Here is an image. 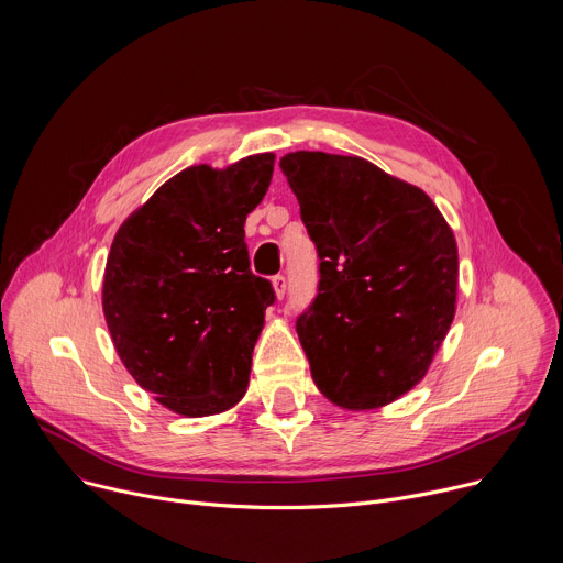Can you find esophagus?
I'll return each instance as SVG.
<instances>
[{
	"label": "esophagus",
	"mask_w": 563,
	"mask_h": 563,
	"mask_svg": "<svg viewBox=\"0 0 563 563\" xmlns=\"http://www.w3.org/2000/svg\"><path fill=\"white\" fill-rule=\"evenodd\" d=\"M272 283H274V289H276V296H278V298H283V296H285V294H287V278H285V276H283V274H276V276H274V280H272Z\"/></svg>",
	"instance_id": "1"
}]
</instances>
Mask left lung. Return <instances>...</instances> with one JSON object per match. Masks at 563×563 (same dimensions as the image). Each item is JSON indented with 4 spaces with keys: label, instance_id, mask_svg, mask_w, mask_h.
I'll use <instances>...</instances> for the list:
<instances>
[{
    "label": "left lung",
    "instance_id": "left-lung-1",
    "mask_svg": "<svg viewBox=\"0 0 563 563\" xmlns=\"http://www.w3.org/2000/svg\"><path fill=\"white\" fill-rule=\"evenodd\" d=\"M280 169L318 256L296 318L311 378L345 410L385 406L423 378L452 325V229L421 189L363 157L296 151Z\"/></svg>",
    "mask_w": 563,
    "mask_h": 563
}]
</instances>
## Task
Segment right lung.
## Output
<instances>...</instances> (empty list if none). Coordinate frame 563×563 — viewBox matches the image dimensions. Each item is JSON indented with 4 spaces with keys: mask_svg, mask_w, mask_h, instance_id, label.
<instances>
[{
    "mask_svg": "<svg viewBox=\"0 0 563 563\" xmlns=\"http://www.w3.org/2000/svg\"><path fill=\"white\" fill-rule=\"evenodd\" d=\"M272 174L274 153L222 172L189 167L113 238L102 285L113 345L137 385L178 415L229 410L247 389L276 291L250 269L245 220Z\"/></svg>",
    "mask_w": 563,
    "mask_h": 563,
    "instance_id": "obj_1",
    "label": "right lung"
}]
</instances>
